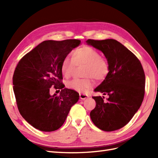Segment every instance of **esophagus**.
<instances>
[{
	"instance_id": "1",
	"label": "esophagus",
	"mask_w": 158,
	"mask_h": 158,
	"mask_svg": "<svg viewBox=\"0 0 158 158\" xmlns=\"http://www.w3.org/2000/svg\"><path fill=\"white\" fill-rule=\"evenodd\" d=\"M79 96H80V98L81 100H85V98H88V96L87 94H79Z\"/></svg>"
}]
</instances>
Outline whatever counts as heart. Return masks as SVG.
Masks as SVG:
<instances>
[{"label": "heart", "instance_id": "1", "mask_svg": "<svg viewBox=\"0 0 158 158\" xmlns=\"http://www.w3.org/2000/svg\"><path fill=\"white\" fill-rule=\"evenodd\" d=\"M85 64L83 69L84 79H74L68 81L69 88L77 92L86 91L92 86V77L96 80H103L109 73V64L107 60L100 56V53L90 46L83 45L77 48L72 53V59L66 57L61 64L63 76L69 77L76 66Z\"/></svg>", "mask_w": 158, "mask_h": 158}]
</instances>
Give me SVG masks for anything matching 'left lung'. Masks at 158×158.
Instances as JSON below:
<instances>
[{"instance_id": "8db88e82", "label": "left lung", "mask_w": 158, "mask_h": 158, "mask_svg": "<svg viewBox=\"0 0 158 158\" xmlns=\"http://www.w3.org/2000/svg\"><path fill=\"white\" fill-rule=\"evenodd\" d=\"M87 44L101 51L109 64V73L94 89L105 97L93 96L96 107L90 112L94 124L111 132L128 123L137 112L145 95V75L141 63L128 49L116 40L88 39Z\"/></svg>"}]
</instances>
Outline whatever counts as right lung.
Instances as JSON below:
<instances>
[{
  "label": "right lung",
  "instance_id": "add662e5",
  "mask_svg": "<svg viewBox=\"0 0 158 158\" xmlns=\"http://www.w3.org/2000/svg\"><path fill=\"white\" fill-rule=\"evenodd\" d=\"M81 41H45L23 57L13 77V92L19 111L26 122L43 132H53L64 123L79 94L75 90L64 88L61 64ZM54 85L60 89L59 96L51 95Z\"/></svg>",
  "mask_w": 158,
  "mask_h": 158
}]
</instances>
